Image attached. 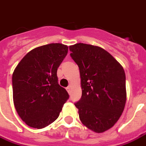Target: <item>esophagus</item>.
<instances>
[{
	"label": "esophagus",
	"mask_w": 146,
	"mask_h": 146,
	"mask_svg": "<svg viewBox=\"0 0 146 146\" xmlns=\"http://www.w3.org/2000/svg\"><path fill=\"white\" fill-rule=\"evenodd\" d=\"M66 89H67V92H68V93H70V86H68V87L66 88Z\"/></svg>",
	"instance_id": "34e87169"
}]
</instances>
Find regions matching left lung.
Instances as JSON below:
<instances>
[{"mask_svg": "<svg viewBox=\"0 0 146 146\" xmlns=\"http://www.w3.org/2000/svg\"><path fill=\"white\" fill-rule=\"evenodd\" d=\"M79 68L82 98L75 106L82 123L96 133L111 128L126 103V78L122 66L104 48L85 43L70 46Z\"/></svg>", "mask_w": 146, "mask_h": 146, "instance_id": "8db88e82", "label": "left lung"}]
</instances>
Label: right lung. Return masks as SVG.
<instances>
[{"label": "right lung", "instance_id": "right-lung-1", "mask_svg": "<svg viewBox=\"0 0 146 146\" xmlns=\"http://www.w3.org/2000/svg\"><path fill=\"white\" fill-rule=\"evenodd\" d=\"M68 52V46L51 43L26 54L13 73L15 108L29 127L41 129L56 120L69 98L58 82L57 70Z\"/></svg>", "mask_w": 146, "mask_h": 146}]
</instances>
